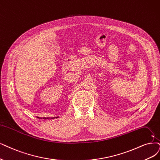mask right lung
I'll list each match as a JSON object with an SVG mask.
<instances>
[{
  "instance_id": "1",
  "label": "right lung",
  "mask_w": 160,
  "mask_h": 160,
  "mask_svg": "<svg viewBox=\"0 0 160 160\" xmlns=\"http://www.w3.org/2000/svg\"><path fill=\"white\" fill-rule=\"evenodd\" d=\"M56 118H57V117H56Z\"/></svg>"
}]
</instances>
